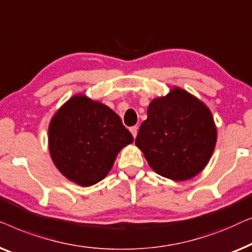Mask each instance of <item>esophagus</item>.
Wrapping results in <instances>:
<instances>
[{"instance_id":"esophagus-1","label":"esophagus","mask_w":252,"mask_h":252,"mask_svg":"<svg viewBox=\"0 0 252 252\" xmlns=\"http://www.w3.org/2000/svg\"><path fill=\"white\" fill-rule=\"evenodd\" d=\"M130 132L132 133L133 138H136L137 132H138V127H137V126H131V127H130Z\"/></svg>"}]
</instances>
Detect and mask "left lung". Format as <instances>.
<instances>
[{
	"label": "left lung",
	"mask_w": 252,
	"mask_h": 252,
	"mask_svg": "<svg viewBox=\"0 0 252 252\" xmlns=\"http://www.w3.org/2000/svg\"><path fill=\"white\" fill-rule=\"evenodd\" d=\"M217 130L211 112L185 90L175 88L148 106L136 145L155 172L172 180L193 178L214 153Z\"/></svg>",
	"instance_id": "8db88e82"
}]
</instances>
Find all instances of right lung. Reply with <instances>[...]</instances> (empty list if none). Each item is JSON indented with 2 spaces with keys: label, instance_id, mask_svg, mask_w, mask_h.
Listing matches in <instances>:
<instances>
[{
  "label": "right lung",
  "instance_id": "1",
  "mask_svg": "<svg viewBox=\"0 0 252 252\" xmlns=\"http://www.w3.org/2000/svg\"><path fill=\"white\" fill-rule=\"evenodd\" d=\"M133 141L120 116L86 95H74L52 118L49 150L66 178L81 186L100 182L121 148Z\"/></svg>",
  "mask_w": 252,
  "mask_h": 252
}]
</instances>
